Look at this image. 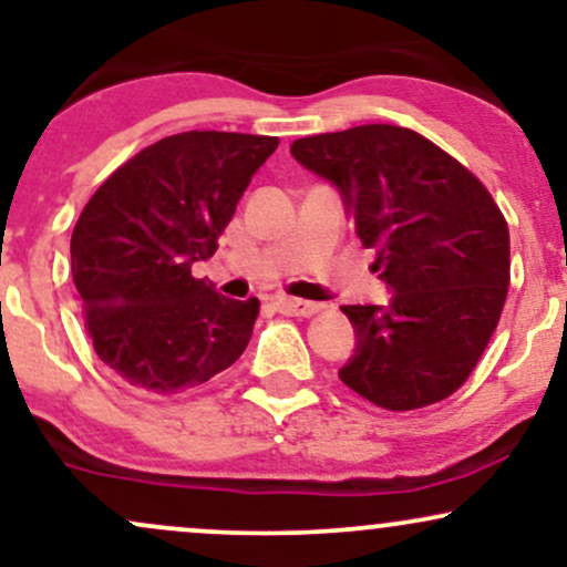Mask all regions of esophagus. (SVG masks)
Masks as SVG:
<instances>
[{
	"label": "esophagus",
	"instance_id": "34e87169",
	"mask_svg": "<svg viewBox=\"0 0 567 567\" xmlns=\"http://www.w3.org/2000/svg\"><path fill=\"white\" fill-rule=\"evenodd\" d=\"M275 306L277 311H282V315H296V317H311L315 315L320 306L315 301H301V298H275Z\"/></svg>",
	"mask_w": 567,
	"mask_h": 567
}]
</instances>
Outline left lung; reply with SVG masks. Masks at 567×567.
Masks as SVG:
<instances>
[{"label":"left lung","mask_w":567,"mask_h":567,"mask_svg":"<svg viewBox=\"0 0 567 567\" xmlns=\"http://www.w3.org/2000/svg\"><path fill=\"white\" fill-rule=\"evenodd\" d=\"M298 165L341 194L386 303L343 306L354 354L338 370L386 410L445 400L483 357L509 288V229L487 188L424 135L360 125L292 141Z\"/></svg>","instance_id":"1"}]
</instances>
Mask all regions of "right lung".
Listing matches in <instances>:
<instances>
[{"label": "right lung", "mask_w": 567, "mask_h": 567, "mask_svg": "<svg viewBox=\"0 0 567 567\" xmlns=\"http://www.w3.org/2000/svg\"><path fill=\"white\" fill-rule=\"evenodd\" d=\"M275 135L188 130L135 154L84 205L71 277L95 354L152 392L199 386L239 360L258 298L234 301L192 277L218 250Z\"/></svg>", "instance_id": "right-lung-1"}]
</instances>
